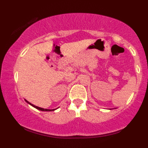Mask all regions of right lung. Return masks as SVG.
I'll use <instances>...</instances> for the list:
<instances>
[{"mask_svg": "<svg viewBox=\"0 0 148 148\" xmlns=\"http://www.w3.org/2000/svg\"><path fill=\"white\" fill-rule=\"evenodd\" d=\"M25 101L27 102V103L28 104H29L30 105H32V107H35V109H38V110H40V111H55L56 109H43V108H41V107H37V106H35V105H33V104L30 103L29 102H28V101H27V100H25Z\"/></svg>", "mask_w": 148, "mask_h": 148, "instance_id": "right-lung-1", "label": "right lung"}]
</instances>
